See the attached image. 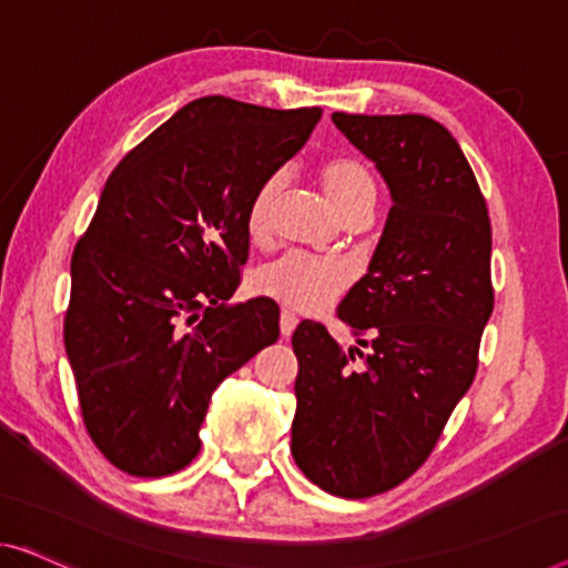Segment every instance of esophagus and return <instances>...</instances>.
<instances>
[{
  "label": "esophagus",
  "mask_w": 568,
  "mask_h": 568,
  "mask_svg": "<svg viewBox=\"0 0 568 568\" xmlns=\"http://www.w3.org/2000/svg\"><path fill=\"white\" fill-rule=\"evenodd\" d=\"M295 326H298V318H295L291 311H283V313H281V334H283V338L293 336Z\"/></svg>",
  "instance_id": "1"
}]
</instances>
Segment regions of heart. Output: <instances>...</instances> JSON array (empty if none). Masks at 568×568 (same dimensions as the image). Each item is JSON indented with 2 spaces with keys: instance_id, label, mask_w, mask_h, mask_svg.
Wrapping results in <instances>:
<instances>
[{
  "instance_id": "obj_1",
  "label": "heart",
  "mask_w": 568,
  "mask_h": 568,
  "mask_svg": "<svg viewBox=\"0 0 568 568\" xmlns=\"http://www.w3.org/2000/svg\"><path fill=\"white\" fill-rule=\"evenodd\" d=\"M318 185L338 222H367L377 203V181L367 163L359 158L338 155L318 165ZM283 189V175H270L257 185L244 214V230L255 244L267 240L270 216L277 193ZM349 270L334 260H316L306 255H283L255 270L250 287L255 295L273 298L281 306L298 313H316L349 287Z\"/></svg>"
}]
</instances>
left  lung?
Masks as SVG:
<instances>
[{
	"mask_svg": "<svg viewBox=\"0 0 568 568\" xmlns=\"http://www.w3.org/2000/svg\"><path fill=\"white\" fill-rule=\"evenodd\" d=\"M332 122L375 163L393 206L369 267L338 318L369 346L344 352L321 324L293 334L298 357L291 452L324 493L372 497L408 479L477 372L493 316V226L459 142L423 114ZM359 356L362 366L351 362Z\"/></svg>",
	"mask_w": 568,
	"mask_h": 568,
	"instance_id": "8db88e82",
	"label": "left lung"
}]
</instances>
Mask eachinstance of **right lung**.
Segmentation results:
<instances>
[{
	"mask_svg": "<svg viewBox=\"0 0 568 568\" xmlns=\"http://www.w3.org/2000/svg\"><path fill=\"white\" fill-rule=\"evenodd\" d=\"M318 120V106L201 97L109 175L73 250L63 342L91 442L116 469L165 477L196 459L211 393L281 336L275 301L230 303L244 214Z\"/></svg>",
	"mask_w": 568,
	"mask_h": 568,
	"instance_id": "obj_1",
	"label": "right lung"
}]
</instances>
